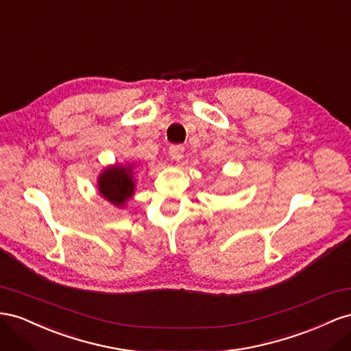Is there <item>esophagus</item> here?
<instances>
[{
    "label": "esophagus",
    "mask_w": 351,
    "mask_h": 351,
    "mask_svg": "<svg viewBox=\"0 0 351 351\" xmlns=\"http://www.w3.org/2000/svg\"><path fill=\"white\" fill-rule=\"evenodd\" d=\"M184 147L182 145H172L169 148V156L172 160H175V162H179L184 157Z\"/></svg>",
    "instance_id": "obj_1"
}]
</instances>
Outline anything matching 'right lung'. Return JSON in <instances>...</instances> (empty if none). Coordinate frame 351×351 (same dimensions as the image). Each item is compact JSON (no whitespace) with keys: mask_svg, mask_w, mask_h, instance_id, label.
Segmentation results:
<instances>
[{"mask_svg":"<svg viewBox=\"0 0 351 351\" xmlns=\"http://www.w3.org/2000/svg\"><path fill=\"white\" fill-rule=\"evenodd\" d=\"M135 163L128 165H112L104 167L98 175V193L110 204L119 208L125 207L128 199H131L135 194Z\"/></svg>","mask_w":351,"mask_h":351,"instance_id":"1","label":"right lung"}]
</instances>
